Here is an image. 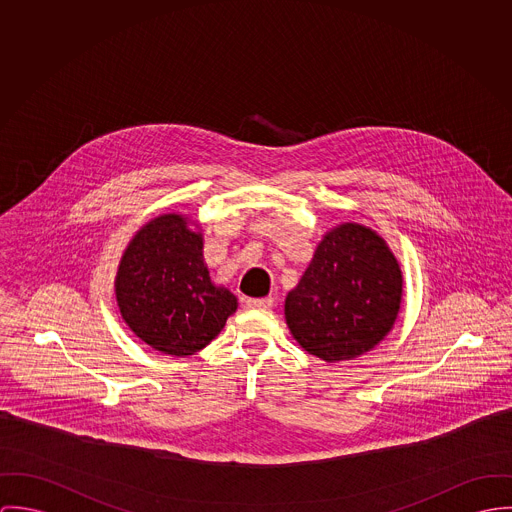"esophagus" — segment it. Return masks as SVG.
I'll return each instance as SVG.
<instances>
[{"label":"esophagus","instance_id":"esophagus-1","mask_svg":"<svg viewBox=\"0 0 512 512\" xmlns=\"http://www.w3.org/2000/svg\"><path fill=\"white\" fill-rule=\"evenodd\" d=\"M275 304V300L271 298V296H267V298H247L245 300V306L247 308H271Z\"/></svg>","mask_w":512,"mask_h":512}]
</instances>
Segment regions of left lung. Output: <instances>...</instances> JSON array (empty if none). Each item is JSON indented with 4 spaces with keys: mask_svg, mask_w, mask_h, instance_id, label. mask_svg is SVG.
Listing matches in <instances>:
<instances>
[{
    "mask_svg": "<svg viewBox=\"0 0 512 512\" xmlns=\"http://www.w3.org/2000/svg\"><path fill=\"white\" fill-rule=\"evenodd\" d=\"M402 273L381 235L359 224L330 229L284 300L292 338L308 353L349 361L383 340L400 310Z\"/></svg>",
    "mask_w": 512,
    "mask_h": 512,
    "instance_id": "1",
    "label": "left lung"
}]
</instances>
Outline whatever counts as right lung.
<instances>
[{
  "mask_svg": "<svg viewBox=\"0 0 512 512\" xmlns=\"http://www.w3.org/2000/svg\"><path fill=\"white\" fill-rule=\"evenodd\" d=\"M165 214L135 233L115 277V298L129 330L157 351L186 357L214 340L237 298L210 281L200 231Z\"/></svg>",
  "mask_w": 512,
  "mask_h": 512,
  "instance_id": "1",
  "label": "right lung"
}]
</instances>
